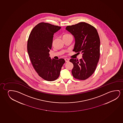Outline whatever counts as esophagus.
Returning a JSON list of instances; mask_svg holds the SVG:
<instances>
[{
  "label": "esophagus",
  "instance_id": "34e87169",
  "mask_svg": "<svg viewBox=\"0 0 123 123\" xmlns=\"http://www.w3.org/2000/svg\"><path fill=\"white\" fill-rule=\"evenodd\" d=\"M65 61H66V62H69V60L68 59V58H65Z\"/></svg>",
  "mask_w": 123,
  "mask_h": 123
}]
</instances>
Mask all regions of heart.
Instances as JSON below:
<instances>
[{"label": "heart", "instance_id": "heart-1", "mask_svg": "<svg viewBox=\"0 0 123 123\" xmlns=\"http://www.w3.org/2000/svg\"><path fill=\"white\" fill-rule=\"evenodd\" d=\"M62 38L63 40H66V39L72 37V36L71 34H70L68 32H64L62 34Z\"/></svg>", "mask_w": 123, "mask_h": 123}]
</instances>
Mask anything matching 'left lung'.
<instances>
[{
  "label": "left lung",
  "instance_id": "left-lung-1",
  "mask_svg": "<svg viewBox=\"0 0 123 123\" xmlns=\"http://www.w3.org/2000/svg\"><path fill=\"white\" fill-rule=\"evenodd\" d=\"M66 29L75 37L73 51L82 53L80 61L70 60L74 65L71 73L74 78L85 80L94 73L99 59L100 41L98 32L92 25L84 22L68 26Z\"/></svg>",
  "mask_w": 123,
  "mask_h": 123
}]
</instances>
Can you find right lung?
<instances>
[{
    "mask_svg": "<svg viewBox=\"0 0 123 123\" xmlns=\"http://www.w3.org/2000/svg\"><path fill=\"white\" fill-rule=\"evenodd\" d=\"M61 27L41 22L32 29L29 37L27 49L30 61L38 75L44 80L52 81L58 78L64 59H51L54 34Z\"/></svg>",
    "mask_w": 123,
    "mask_h": 123,
    "instance_id": "1",
    "label": "right lung"
}]
</instances>
